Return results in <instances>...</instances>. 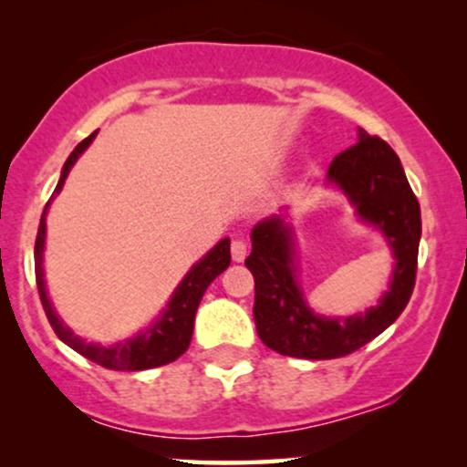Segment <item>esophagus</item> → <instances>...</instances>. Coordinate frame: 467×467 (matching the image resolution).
<instances>
[{
    "instance_id": "obj_1",
    "label": "esophagus",
    "mask_w": 467,
    "mask_h": 467,
    "mask_svg": "<svg viewBox=\"0 0 467 467\" xmlns=\"http://www.w3.org/2000/svg\"><path fill=\"white\" fill-rule=\"evenodd\" d=\"M230 254H233V259L241 264V261L248 256V244H245V239L241 237H234L233 244H230Z\"/></svg>"
}]
</instances>
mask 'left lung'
<instances>
[{
	"label": "left lung",
	"instance_id": "8db88e82",
	"mask_svg": "<svg viewBox=\"0 0 467 467\" xmlns=\"http://www.w3.org/2000/svg\"><path fill=\"white\" fill-rule=\"evenodd\" d=\"M327 178L349 195L364 222L382 230L398 264L378 307L351 318H323L307 307L294 275L289 226L275 217L252 230L245 265L254 276L256 334L281 356L305 360L349 356L371 342L404 312L417 276L421 211L398 153L382 138L358 130V142L336 155Z\"/></svg>",
	"mask_w": 467,
	"mask_h": 467
}]
</instances>
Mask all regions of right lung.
Here are the masks:
<instances>
[{
	"label": "right lung",
	"instance_id": "obj_1",
	"mask_svg": "<svg viewBox=\"0 0 467 467\" xmlns=\"http://www.w3.org/2000/svg\"><path fill=\"white\" fill-rule=\"evenodd\" d=\"M94 136L96 133L85 138V140L78 142L77 149L69 153L55 192L63 189V182H66L69 169H72L74 162H77L78 155L89 147V142L94 140ZM46 211L44 215H41L39 230H36L35 276H36V289H39L41 305H44V312L47 316V320H50L55 334L61 337L67 347H72L74 351H78L80 356H85L88 360L100 364V367L111 368V371H144V368L162 367V364L178 360L182 353L189 349L191 345L192 325H195V312L197 307H200L203 292H206V287L211 285V283L230 265V239L219 241L215 248L208 252L200 264L186 275L184 281L180 283L178 292H175L173 298H171L169 309H166L162 318H160L151 329L142 331V334H138L133 340L120 342V345L116 347H100V345H92V342L80 340L78 336H74L72 331L58 320V316L55 314V309H52L50 305V298H47L46 283H44Z\"/></svg>",
	"mask_w": 467,
	"mask_h": 467
}]
</instances>
